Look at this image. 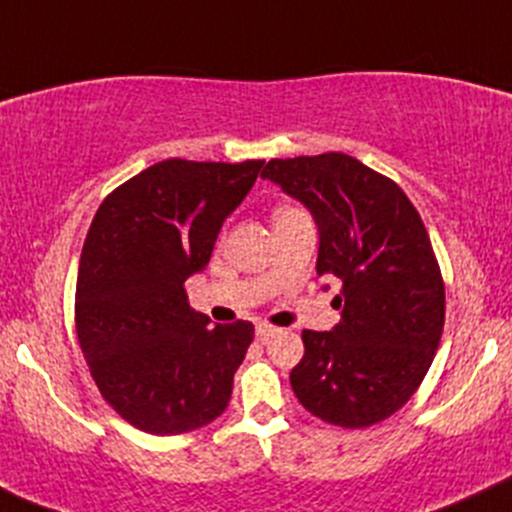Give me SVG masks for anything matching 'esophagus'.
Returning <instances> with one entry per match:
<instances>
[{
    "mask_svg": "<svg viewBox=\"0 0 512 512\" xmlns=\"http://www.w3.org/2000/svg\"><path fill=\"white\" fill-rule=\"evenodd\" d=\"M255 334H257V339H262V342H265V339H270V337H275V334H280V329L272 327V324H257Z\"/></svg>",
    "mask_w": 512,
    "mask_h": 512,
    "instance_id": "obj_1",
    "label": "esophagus"
}]
</instances>
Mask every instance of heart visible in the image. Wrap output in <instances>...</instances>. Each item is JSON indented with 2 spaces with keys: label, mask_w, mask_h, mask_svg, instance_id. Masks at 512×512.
Wrapping results in <instances>:
<instances>
[{
  "label": "heart",
  "mask_w": 512,
  "mask_h": 512,
  "mask_svg": "<svg viewBox=\"0 0 512 512\" xmlns=\"http://www.w3.org/2000/svg\"><path fill=\"white\" fill-rule=\"evenodd\" d=\"M297 213H304V210L294 208V205H280V208L275 210V220L277 218H287V215H297Z\"/></svg>",
  "instance_id": "heart-1"
}]
</instances>
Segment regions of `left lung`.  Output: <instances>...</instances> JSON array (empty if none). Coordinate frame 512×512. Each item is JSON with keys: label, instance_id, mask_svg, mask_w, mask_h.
<instances>
[{"label": "left lung", "instance_id": "1", "mask_svg": "<svg viewBox=\"0 0 512 512\" xmlns=\"http://www.w3.org/2000/svg\"><path fill=\"white\" fill-rule=\"evenodd\" d=\"M262 178L307 205L317 275L342 282V322L302 332L294 396L332 426H374L416 394L441 342L446 289L426 225L394 180L347 153L272 158Z\"/></svg>", "mask_w": 512, "mask_h": 512}]
</instances>
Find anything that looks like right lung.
I'll return each instance as SVG.
<instances>
[{
	"instance_id": "add662e5",
	"label": "right lung",
	"mask_w": 512,
	"mask_h": 512,
	"mask_svg": "<svg viewBox=\"0 0 512 512\" xmlns=\"http://www.w3.org/2000/svg\"><path fill=\"white\" fill-rule=\"evenodd\" d=\"M262 165L160 160L96 210L76 280V337L103 399L141 431L178 436L227 409L255 327H210L185 280L208 265Z\"/></svg>"
}]
</instances>
